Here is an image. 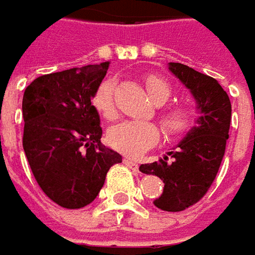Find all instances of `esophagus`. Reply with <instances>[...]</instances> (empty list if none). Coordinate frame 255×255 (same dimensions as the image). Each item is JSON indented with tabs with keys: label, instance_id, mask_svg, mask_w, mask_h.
<instances>
[{
	"label": "esophagus",
	"instance_id": "esophagus-1",
	"mask_svg": "<svg viewBox=\"0 0 255 255\" xmlns=\"http://www.w3.org/2000/svg\"><path fill=\"white\" fill-rule=\"evenodd\" d=\"M123 163H125L126 166H129L130 169H133V171H139V165H137L136 160L130 159V158H125V159H123Z\"/></svg>",
	"mask_w": 255,
	"mask_h": 255
}]
</instances>
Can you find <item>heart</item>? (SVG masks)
Masks as SVG:
<instances>
[{"label": "heart", "instance_id": "obj_1", "mask_svg": "<svg viewBox=\"0 0 255 255\" xmlns=\"http://www.w3.org/2000/svg\"><path fill=\"white\" fill-rule=\"evenodd\" d=\"M145 84L147 95L156 105L166 103L172 96L171 86L156 76L146 77ZM93 106L106 119H113L116 116L113 80H106L97 87L93 96ZM160 123L168 136L178 137L191 129L194 116L186 108L175 106L165 109L160 113ZM108 139L110 146L116 150L129 156H137L159 140V129L150 122H122L110 128Z\"/></svg>", "mask_w": 255, "mask_h": 255}]
</instances>
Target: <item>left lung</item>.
Here are the masks:
<instances>
[{"mask_svg": "<svg viewBox=\"0 0 255 255\" xmlns=\"http://www.w3.org/2000/svg\"><path fill=\"white\" fill-rule=\"evenodd\" d=\"M168 69L191 92L201 116L176 147L158 162L140 165L139 171L156 175L165 184L155 207L178 212L197 204L218 173L230 132L231 102L210 76L181 63H169Z\"/></svg>", "mask_w": 255, "mask_h": 255, "instance_id": "left-lung-1", "label": "left lung"}]
</instances>
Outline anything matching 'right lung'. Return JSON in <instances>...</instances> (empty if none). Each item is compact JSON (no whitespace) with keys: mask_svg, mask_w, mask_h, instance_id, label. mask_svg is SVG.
<instances>
[{"mask_svg":"<svg viewBox=\"0 0 255 255\" xmlns=\"http://www.w3.org/2000/svg\"><path fill=\"white\" fill-rule=\"evenodd\" d=\"M109 61L37 77L24 92L22 147L47 197L77 210L99 195L122 156L102 145L99 112L92 105Z\"/></svg>","mask_w":255,"mask_h":255,"instance_id":"add662e5","label":"right lung"}]
</instances>
